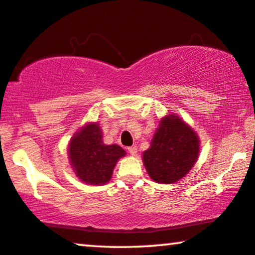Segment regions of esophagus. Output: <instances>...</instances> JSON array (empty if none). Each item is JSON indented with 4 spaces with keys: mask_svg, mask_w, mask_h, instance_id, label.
<instances>
[{
    "mask_svg": "<svg viewBox=\"0 0 255 255\" xmlns=\"http://www.w3.org/2000/svg\"><path fill=\"white\" fill-rule=\"evenodd\" d=\"M128 152L130 153L131 156H136L137 155V148H136V146H129Z\"/></svg>",
    "mask_w": 255,
    "mask_h": 255,
    "instance_id": "1",
    "label": "esophagus"
}]
</instances>
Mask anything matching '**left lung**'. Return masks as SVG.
Wrapping results in <instances>:
<instances>
[{"mask_svg":"<svg viewBox=\"0 0 255 255\" xmlns=\"http://www.w3.org/2000/svg\"><path fill=\"white\" fill-rule=\"evenodd\" d=\"M200 148V138L194 129L177 114L170 113L159 120L142 160L153 181L174 184L194 166Z\"/></svg>","mask_w":255,"mask_h":255,"instance_id":"1","label":"left lung"}]
</instances>
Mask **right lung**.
Instances as JSON below:
<instances>
[{
	"instance_id": "add662e5",
	"label": "right lung",
	"mask_w": 255,
	"mask_h": 255,
	"mask_svg": "<svg viewBox=\"0 0 255 255\" xmlns=\"http://www.w3.org/2000/svg\"><path fill=\"white\" fill-rule=\"evenodd\" d=\"M126 151L118 144L103 141L98 123H87L75 132L68 144V157L75 174L88 185H105L111 180L118 160Z\"/></svg>"
}]
</instances>
